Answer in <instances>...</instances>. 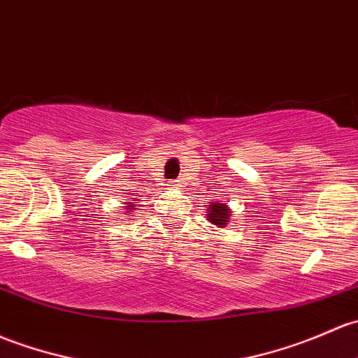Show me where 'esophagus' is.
Masks as SVG:
<instances>
[{"mask_svg":"<svg viewBox=\"0 0 358 358\" xmlns=\"http://www.w3.org/2000/svg\"><path fill=\"white\" fill-rule=\"evenodd\" d=\"M173 185L178 187V185H180V180H173Z\"/></svg>","mask_w":358,"mask_h":358,"instance_id":"esophagus-1","label":"esophagus"}]
</instances>
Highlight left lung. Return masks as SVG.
Masks as SVG:
<instances>
[{"label":"left lung","mask_w":358,"mask_h":358,"mask_svg":"<svg viewBox=\"0 0 358 358\" xmlns=\"http://www.w3.org/2000/svg\"><path fill=\"white\" fill-rule=\"evenodd\" d=\"M209 213V221L213 224H227L229 221V209L227 208V204H214L208 209Z\"/></svg>","instance_id":"1"}]
</instances>
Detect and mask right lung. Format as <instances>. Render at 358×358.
Masks as SVG:
<instances>
[{"instance_id":"add662e5","label":"right lung","mask_w":358,"mask_h":358,"mask_svg":"<svg viewBox=\"0 0 358 358\" xmlns=\"http://www.w3.org/2000/svg\"><path fill=\"white\" fill-rule=\"evenodd\" d=\"M130 204H131V202H130ZM131 205H134V208H131V206H130V208H129V209H135V208H137V206H138V204H135V202H134V204H131ZM130 216H131V213H130Z\"/></svg>"}]
</instances>
